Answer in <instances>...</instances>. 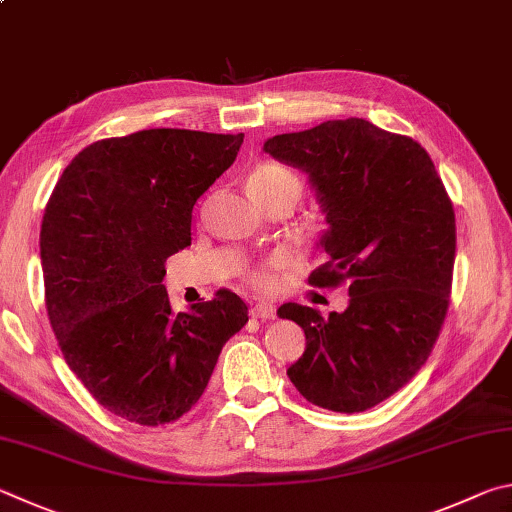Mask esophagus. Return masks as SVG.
<instances>
[{
    "label": "esophagus",
    "mask_w": 512,
    "mask_h": 512,
    "mask_svg": "<svg viewBox=\"0 0 512 512\" xmlns=\"http://www.w3.org/2000/svg\"><path fill=\"white\" fill-rule=\"evenodd\" d=\"M251 317L254 319H274L276 317V308L272 306V303L267 301H258L254 308H251Z\"/></svg>",
    "instance_id": "1"
}]
</instances>
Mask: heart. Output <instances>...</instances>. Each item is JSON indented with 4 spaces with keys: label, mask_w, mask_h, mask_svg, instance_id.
<instances>
[{
    "label": "heart",
    "mask_w": 512,
    "mask_h": 512,
    "mask_svg": "<svg viewBox=\"0 0 512 512\" xmlns=\"http://www.w3.org/2000/svg\"><path fill=\"white\" fill-rule=\"evenodd\" d=\"M247 186H249V191H251V195L256 197V200H263V197L285 193V191H292V193L299 195V191H301V184H299L297 175H294L292 170L279 166V164L256 166L249 173ZM290 261H292V258L288 254H276L265 265L256 267V270L251 272L249 279H251V283L258 285V288L272 290L274 285L279 283V274H276V272H279L281 267L290 265Z\"/></svg>",
    "instance_id": "b5f03b06"
}]
</instances>
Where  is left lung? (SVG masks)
Segmentation results:
<instances>
[{
	"label": "left lung",
	"mask_w": 512,
	"mask_h": 512,
	"mask_svg": "<svg viewBox=\"0 0 512 512\" xmlns=\"http://www.w3.org/2000/svg\"><path fill=\"white\" fill-rule=\"evenodd\" d=\"M263 150L303 170L326 213L328 263L310 283L346 281L351 297L328 319L299 303L279 308L306 333L288 378L317 407L371 409L414 378L443 326L456 251L450 197L420 143L366 119L276 134Z\"/></svg>",
	"instance_id": "1"
}]
</instances>
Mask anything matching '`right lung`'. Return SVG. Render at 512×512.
Returning <instances> with one entry per match:
<instances>
[{"instance_id": "right-lung-1", "label": "right lung", "mask_w": 512, "mask_h": 512, "mask_svg": "<svg viewBox=\"0 0 512 512\" xmlns=\"http://www.w3.org/2000/svg\"><path fill=\"white\" fill-rule=\"evenodd\" d=\"M245 134L157 128L96 141L71 159L40 229L44 297L69 369L114 416H184L222 346L247 324L238 294L173 315L166 258L191 245L193 206Z\"/></svg>"}]
</instances>
